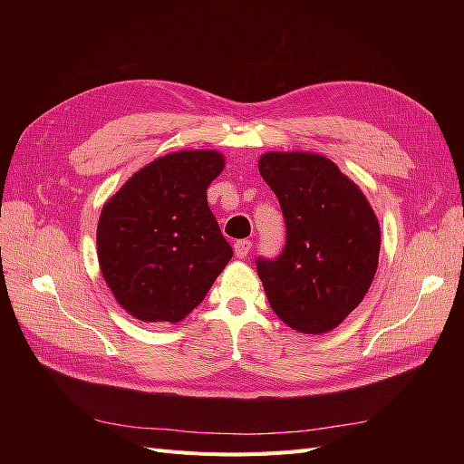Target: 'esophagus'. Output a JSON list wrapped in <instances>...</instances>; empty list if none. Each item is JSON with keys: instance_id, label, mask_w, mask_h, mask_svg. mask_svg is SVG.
Wrapping results in <instances>:
<instances>
[{"instance_id": "obj_1", "label": "esophagus", "mask_w": 464, "mask_h": 464, "mask_svg": "<svg viewBox=\"0 0 464 464\" xmlns=\"http://www.w3.org/2000/svg\"><path fill=\"white\" fill-rule=\"evenodd\" d=\"M249 249H251L249 240H240V242L234 244V254H236L237 259H246L247 254H249Z\"/></svg>"}]
</instances>
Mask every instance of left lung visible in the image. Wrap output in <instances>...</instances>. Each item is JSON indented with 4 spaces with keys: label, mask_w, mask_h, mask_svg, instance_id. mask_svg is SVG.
<instances>
[{
    "label": "left lung",
    "mask_w": 464,
    "mask_h": 464,
    "mask_svg": "<svg viewBox=\"0 0 464 464\" xmlns=\"http://www.w3.org/2000/svg\"><path fill=\"white\" fill-rule=\"evenodd\" d=\"M259 172L286 222L283 254L257 259L266 300L290 329L329 333L373 283L379 220L362 189L323 154L271 150L259 157Z\"/></svg>",
    "instance_id": "1"
}]
</instances>
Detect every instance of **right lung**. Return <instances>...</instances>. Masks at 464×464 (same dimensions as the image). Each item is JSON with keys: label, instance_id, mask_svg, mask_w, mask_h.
<instances>
[{"label": "right lung", "instance_id": "obj_1", "mask_svg": "<svg viewBox=\"0 0 464 464\" xmlns=\"http://www.w3.org/2000/svg\"><path fill=\"white\" fill-rule=\"evenodd\" d=\"M224 166V154L210 149L164 154L104 203L96 228L98 265L131 317H188L232 259L207 203V188Z\"/></svg>", "mask_w": 464, "mask_h": 464}]
</instances>
